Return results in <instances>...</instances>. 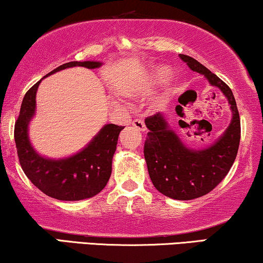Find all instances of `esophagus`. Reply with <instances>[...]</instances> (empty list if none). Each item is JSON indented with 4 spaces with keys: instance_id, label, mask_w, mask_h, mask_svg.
Wrapping results in <instances>:
<instances>
[{
    "instance_id": "obj_1",
    "label": "esophagus",
    "mask_w": 263,
    "mask_h": 263,
    "mask_svg": "<svg viewBox=\"0 0 263 263\" xmlns=\"http://www.w3.org/2000/svg\"><path fill=\"white\" fill-rule=\"evenodd\" d=\"M132 124H133V127H135L139 132H146L145 122H143L142 120H134L132 122Z\"/></svg>"
}]
</instances>
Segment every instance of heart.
<instances>
[{"instance_id": "heart-1", "label": "heart", "mask_w": 263, "mask_h": 263, "mask_svg": "<svg viewBox=\"0 0 263 263\" xmlns=\"http://www.w3.org/2000/svg\"><path fill=\"white\" fill-rule=\"evenodd\" d=\"M171 77H172V71L170 68L157 67V68H154L152 77H151V81H152L154 85H164V84H166L168 80H170ZM125 95L133 96L134 95V92H133L132 89H127V91H125Z\"/></svg>"}]
</instances>
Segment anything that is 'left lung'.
Instances as JSON below:
<instances>
[{
	"instance_id": "obj_1",
	"label": "left lung",
	"mask_w": 263,
	"mask_h": 263,
	"mask_svg": "<svg viewBox=\"0 0 263 263\" xmlns=\"http://www.w3.org/2000/svg\"><path fill=\"white\" fill-rule=\"evenodd\" d=\"M193 71L204 75L228 99L231 123L220 138L206 148L186 147L165 115L158 112L145 120L148 128L143 154L153 185L175 200H193L212 192L229 174L238 152L240 120L233 93L224 81L193 57L179 55ZM177 109H179V105Z\"/></svg>"
}]
</instances>
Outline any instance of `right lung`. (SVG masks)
<instances>
[{
  "label": "right lung",
  "instance_id": "right-lung-1",
  "mask_svg": "<svg viewBox=\"0 0 263 263\" xmlns=\"http://www.w3.org/2000/svg\"><path fill=\"white\" fill-rule=\"evenodd\" d=\"M102 64L98 61H74L57 67L46 77L66 68L85 67L96 69ZM42 80L32 86L25 95L14 128L21 167L27 178L45 195L62 201L89 199L102 192L109 181L118 135L124 127L105 124L80 152L70 157L51 159L41 156L30 141L28 127L35 114V95Z\"/></svg>",
  "mask_w": 263,
  "mask_h": 263
}]
</instances>
